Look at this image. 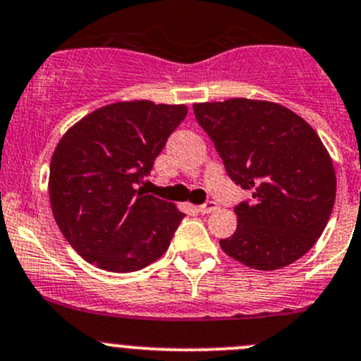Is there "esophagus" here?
<instances>
[{
  "instance_id": "obj_1",
  "label": "esophagus",
  "mask_w": 361,
  "mask_h": 361,
  "mask_svg": "<svg viewBox=\"0 0 361 361\" xmlns=\"http://www.w3.org/2000/svg\"><path fill=\"white\" fill-rule=\"evenodd\" d=\"M219 208V205L215 202H207V203H203V205H200L198 207V210L202 212V214H212V212H215Z\"/></svg>"
}]
</instances>
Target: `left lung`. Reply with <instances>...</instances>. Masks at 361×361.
I'll list each match as a JSON object with an SVG mask.
<instances>
[{"instance_id":"obj_1","label":"left lung","mask_w":361,"mask_h":361,"mask_svg":"<svg viewBox=\"0 0 361 361\" xmlns=\"http://www.w3.org/2000/svg\"><path fill=\"white\" fill-rule=\"evenodd\" d=\"M192 109L228 176L252 192L235 207L238 228L221 240L222 250L262 271L302 257L336 203V172L318 133L290 109L264 100L229 99Z\"/></svg>"}]
</instances>
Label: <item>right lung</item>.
Returning a JSON list of instances; mask_svg holds the SVG:
<instances>
[{
  "instance_id": "obj_1",
  "label": "right lung",
  "mask_w": 361,
  "mask_h": 361,
  "mask_svg": "<svg viewBox=\"0 0 361 361\" xmlns=\"http://www.w3.org/2000/svg\"><path fill=\"white\" fill-rule=\"evenodd\" d=\"M185 106L149 100L100 107L66 132L50 163L51 212L87 262L130 273L161 257L184 214L140 188Z\"/></svg>"
}]
</instances>
